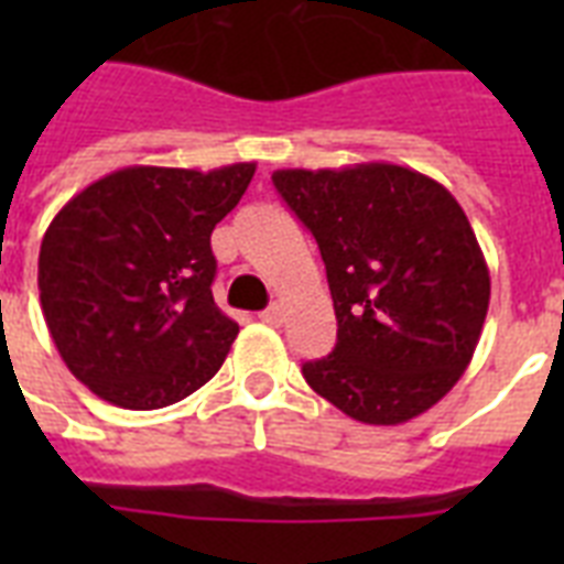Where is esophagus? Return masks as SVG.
<instances>
[{"label":"esophagus","mask_w":564,"mask_h":564,"mask_svg":"<svg viewBox=\"0 0 564 564\" xmlns=\"http://www.w3.org/2000/svg\"><path fill=\"white\" fill-rule=\"evenodd\" d=\"M260 318H263L265 325L278 327L283 322V304H269V307H265L263 313H260Z\"/></svg>","instance_id":"1"}]
</instances>
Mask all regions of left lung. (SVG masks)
<instances>
[{"label": "left lung", "instance_id": "8db88e82", "mask_svg": "<svg viewBox=\"0 0 564 564\" xmlns=\"http://www.w3.org/2000/svg\"><path fill=\"white\" fill-rule=\"evenodd\" d=\"M274 189L316 237L336 348L304 362L313 392L362 424H403L468 369L489 310V265L438 181L394 163L278 170Z\"/></svg>", "mask_w": 564, "mask_h": 564}]
</instances>
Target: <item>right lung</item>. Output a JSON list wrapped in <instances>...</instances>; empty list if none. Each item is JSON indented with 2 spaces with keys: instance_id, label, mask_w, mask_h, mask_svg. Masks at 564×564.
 Wrapping results in <instances>:
<instances>
[{
  "instance_id": "add662e5",
  "label": "right lung",
  "mask_w": 564,
  "mask_h": 564,
  "mask_svg": "<svg viewBox=\"0 0 564 564\" xmlns=\"http://www.w3.org/2000/svg\"><path fill=\"white\" fill-rule=\"evenodd\" d=\"M254 170L126 166L57 210L40 242V307L61 360L90 392L161 410L219 371L239 325L213 301L210 234Z\"/></svg>"
}]
</instances>
